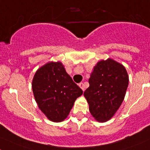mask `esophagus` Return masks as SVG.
Returning a JSON list of instances; mask_svg holds the SVG:
<instances>
[{"instance_id":"34e87169","label":"esophagus","mask_w":150,"mask_h":150,"mask_svg":"<svg viewBox=\"0 0 150 150\" xmlns=\"http://www.w3.org/2000/svg\"><path fill=\"white\" fill-rule=\"evenodd\" d=\"M78 86L81 88L82 90H83V91L85 90V86H84V83H80L79 84H78Z\"/></svg>"}]
</instances>
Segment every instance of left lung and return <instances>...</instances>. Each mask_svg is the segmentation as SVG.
Here are the masks:
<instances>
[{"mask_svg":"<svg viewBox=\"0 0 150 150\" xmlns=\"http://www.w3.org/2000/svg\"><path fill=\"white\" fill-rule=\"evenodd\" d=\"M89 83L83 95L89 105V112L97 121H108L124 99L129 84L125 67L110 58L99 61L91 74Z\"/></svg>","mask_w":150,"mask_h":150,"instance_id":"left-lung-1","label":"left lung"}]
</instances>
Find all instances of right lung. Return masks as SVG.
I'll use <instances>...</instances> for the list:
<instances>
[{
  "mask_svg": "<svg viewBox=\"0 0 150 150\" xmlns=\"http://www.w3.org/2000/svg\"><path fill=\"white\" fill-rule=\"evenodd\" d=\"M33 91L40 110L54 122L64 121L83 94L61 62L48 63L39 69L33 78Z\"/></svg>",
  "mask_w": 150,
  "mask_h": 150,
  "instance_id": "right-lung-1",
  "label": "right lung"
}]
</instances>
